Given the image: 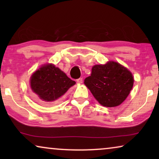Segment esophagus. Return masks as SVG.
<instances>
[{
  "instance_id": "esophagus-1",
  "label": "esophagus",
  "mask_w": 159,
  "mask_h": 159,
  "mask_svg": "<svg viewBox=\"0 0 159 159\" xmlns=\"http://www.w3.org/2000/svg\"><path fill=\"white\" fill-rule=\"evenodd\" d=\"M82 81H83V80H82V78H79V79L77 80V82L78 84H81L82 83Z\"/></svg>"
}]
</instances>
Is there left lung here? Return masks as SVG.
<instances>
[{"label": "left lung", "instance_id": "8db88e82", "mask_svg": "<svg viewBox=\"0 0 159 159\" xmlns=\"http://www.w3.org/2000/svg\"><path fill=\"white\" fill-rule=\"evenodd\" d=\"M84 83L100 104L115 107L129 95L134 83L132 74L119 63L108 61L95 65Z\"/></svg>", "mask_w": 159, "mask_h": 159}]
</instances>
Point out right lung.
<instances>
[{
  "instance_id": "obj_1",
  "label": "right lung",
  "mask_w": 159,
  "mask_h": 159,
  "mask_svg": "<svg viewBox=\"0 0 159 159\" xmlns=\"http://www.w3.org/2000/svg\"><path fill=\"white\" fill-rule=\"evenodd\" d=\"M76 82L55 65L47 64L34 71L30 78L32 92L47 103H56Z\"/></svg>"
}]
</instances>
